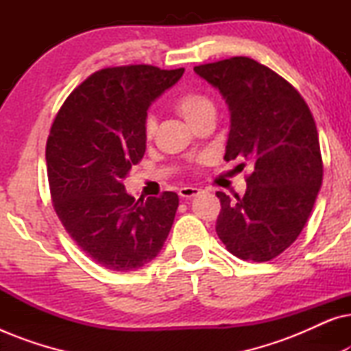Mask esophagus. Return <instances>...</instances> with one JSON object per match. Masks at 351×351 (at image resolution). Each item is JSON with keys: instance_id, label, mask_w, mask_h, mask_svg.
<instances>
[{"instance_id": "obj_1", "label": "esophagus", "mask_w": 351, "mask_h": 351, "mask_svg": "<svg viewBox=\"0 0 351 351\" xmlns=\"http://www.w3.org/2000/svg\"><path fill=\"white\" fill-rule=\"evenodd\" d=\"M199 193H201V190L195 189V186H184V189L179 190V196H180V198H185V199L193 198V196H198Z\"/></svg>"}]
</instances>
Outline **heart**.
Listing matches in <instances>:
<instances>
[{
    "mask_svg": "<svg viewBox=\"0 0 351 351\" xmlns=\"http://www.w3.org/2000/svg\"><path fill=\"white\" fill-rule=\"evenodd\" d=\"M172 107H174L176 112L179 113L186 123L191 124V126H195V124L201 121L204 117H209V114L215 113L213 100H210L206 94L198 93V90H186V93L179 94L174 99V102H172ZM155 118L147 117L145 123H143V137H145L147 141H152V138L155 137Z\"/></svg>",
    "mask_w": 351,
    "mask_h": 351,
    "instance_id": "1",
    "label": "heart"
}]
</instances>
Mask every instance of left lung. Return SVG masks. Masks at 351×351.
<instances>
[{"label": "left lung", "mask_w": 351, "mask_h": 351, "mask_svg": "<svg viewBox=\"0 0 351 351\" xmlns=\"http://www.w3.org/2000/svg\"><path fill=\"white\" fill-rule=\"evenodd\" d=\"M193 70L228 104L225 161L244 158L254 166L243 198L215 193L222 206L215 232L233 256L271 261L304 230L323 182L313 114L294 86L249 57Z\"/></svg>", "instance_id": "8db88e82"}]
</instances>
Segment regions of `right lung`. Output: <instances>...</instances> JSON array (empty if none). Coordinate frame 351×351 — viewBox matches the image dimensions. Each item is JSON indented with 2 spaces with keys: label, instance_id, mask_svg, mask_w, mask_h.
Listing matches in <instances>:
<instances>
[{
  "label": "right lung",
  "instance_id": "right-lung-1",
  "mask_svg": "<svg viewBox=\"0 0 351 351\" xmlns=\"http://www.w3.org/2000/svg\"><path fill=\"white\" fill-rule=\"evenodd\" d=\"M184 71L153 65L95 71L66 97L51 126L52 206L81 251L108 270L131 271L152 262L171 232L177 193L134 199L123 179L145 153L148 107Z\"/></svg>",
  "mask_w": 351,
  "mask_h": 351
}]
</instances>
